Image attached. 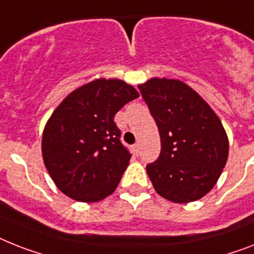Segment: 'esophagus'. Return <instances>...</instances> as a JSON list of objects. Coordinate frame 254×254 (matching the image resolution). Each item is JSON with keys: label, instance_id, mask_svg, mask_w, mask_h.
I'll return each mask as SVG.
<instances>
[{"label": "esophagus", "instance_id": "1", "mask_svg": "<svg viewBox=\"0 0 254 254\" xmlns=\"http://www.w3.org/2000/svg\"><path fill=\"white\" fill-rule=\"evenodd\" d=\"M131 150H133V154L135 156H138V154H139V145H133V148H131Z\"/></svg>", "mask_w": 254, "mask_h": 254}]
</instances>
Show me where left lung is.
Returning a JSON list of instances; mask_svg holds the SVG:
<instances>
[{
	"label": "left lung",
	"mask_w": 254,
	"mask_h": 254,
	"mask_svg": "<svg viewBox=\"0 0 254 254\" xmlns=\"http://www.w3.org/2000/svg\"><path fill=\"white\" fill-rule=\"evenodd\" d=\"M138 88L160 134L159 158L146 167L156 193L176 203L202 198L227 163L228 138L219 117L179 79L151 78Z\"/></svg>",
	"instance_id": "left-lung-1"
}]
</instances>
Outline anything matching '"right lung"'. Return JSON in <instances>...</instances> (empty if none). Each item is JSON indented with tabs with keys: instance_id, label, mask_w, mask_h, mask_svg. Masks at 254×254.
I'll list each match as a JSON object with an SVG mask.
<instances>
[{
	"instance_id": "1",
	"label": "right lung",
	"mask_w": 254,
	"mask_h": 254,
	"mask_svg": "<svg viewBox=\"0 0 254 254\" xmlns=\"http://www.w3.org/2000/svg\"><path fill=\"white\" fill-rule=\"evenodd\" d=\"M138 96L124 80L100 78L74 90L55 109L44 127L41 152L64 194L96 202L115 191L131 155L113 119Z\"/></svg>"
}]
</instances>
